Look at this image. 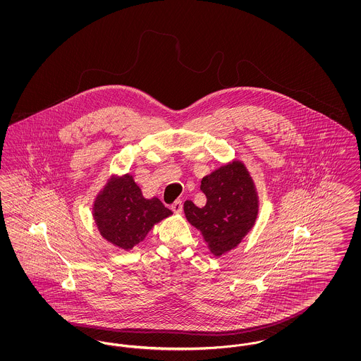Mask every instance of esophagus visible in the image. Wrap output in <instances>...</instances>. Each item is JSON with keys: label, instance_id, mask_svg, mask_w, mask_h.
<instances>
[{"label": "esophagus", "instance_id": "1", "mask_svg": "<svg viewBox=\"0 0 361 361\" xmlns=\"http://www.w3.org/2000/svg\"><path fill=\"white\" fill-rule=\"evenodd\" d=\"M172 211L174 214H181L183 212V203L180 200H176L172 204Z\"/></svg>", "mask_w": 361, "mask_h": 361}]
</instances>
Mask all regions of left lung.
<instances>
[{
	"label": "left lung",
	"mask_w": 361,
	"mask_h": 361,
	"mask_svg": "<svg viewBox=\"0 0 361 361\" xmlns=\"http://www.w3.org/2000/svg\"><path fill=\"white\" fill-rule=\"evenodd\" d=\"M200 189L207 197L199 208L192 200L184 203L189 224L196 227L209 252L221 257L235 249L257 221L259 199L253 177L246 165L234 159L209 173Z\"/></svg>",
	"instance_id": "8db88e82"
}]
</instances>
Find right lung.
<instances>
[{"mask_svg":"<svg viewBox=\"0 0 361 361\" xmlns=\"http://www.w3.org/2000/svg\"><path fill=\"white\" fill-rule=\"evenodd\" d=\"M172 214L159 199H146L130 173L112 174L92 206L100 235L123 250H131Z\"/></svg>","mask_w":361,"mask_h":361,"instance_id":"1","label":"right lung"}]
</instances>
